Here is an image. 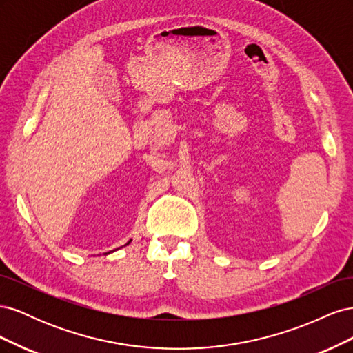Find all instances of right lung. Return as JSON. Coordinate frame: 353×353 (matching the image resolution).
Instances as JSON below:
<instances>
[{"label": "right lung", "mask_w": 353, "mask_h": 353, "mask_svg": "<svg viewBox=\"0 0 353 353\" xmlns=\"http://www.w3.org/2000/svg\"><path fill=\"white\" fill-rule=\"evenodd\" d=\"M130 243H131V240H130V241H128V243H126V244H130Z\"/></svg>", "instance_id": "add662e5"}]
</instances>
